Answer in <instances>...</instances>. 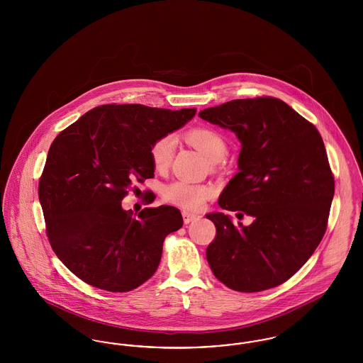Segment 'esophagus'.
Listing matches in <instances>:
<instances>
[{
	"label": "esophagus",
	"mask_w": 363,
	"mask_h": 363,
	"mask_svg": "<svg viewBox=\"0 0 363 363\" xmlns=\"http://www.w3.org/2000/svg\"><path fill=\"white\" fill-rule=\"evenodd\" d=\"M182 218H184V222L188 225L190 222H193V220L199 219L200 216H199V215H196V213L188 212V211H184V212H182Z\"/></svg>",
	"instance_id": "obj_1"
}]
</instances>
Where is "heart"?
<instances>
[{"label": "heart", "mask_w": 363, "mask_h": 363, "mask_svg": "<svg viewBox=\"0 0 363 363\" xmlns=\"http://www.w3.org/2000/svg\"><path fill=\"white\" fill-rule=\"evenodd\" d=\"M190 144L203 152L213 163L222 162L227 155L225 138L215 129L194 128L186 133ZM175 151V138L172 135H164L157 138L151 147V160L156 170L163 172L170 167ZM164 199L178 207L199 211L204 207L213 190L207 185H193L185 181H175L164 188Z\"/></svg>", "instance_id": "obj_1"}]
</instances>
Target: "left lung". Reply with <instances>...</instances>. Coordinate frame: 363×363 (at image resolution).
<instances>
[{
	"label": "left lung",
	"instance_id": "1",
	"mask_svg": "<svg viewBox=\"0 0 363 363\" xmlns=\"http://www.w3.org/2000/svg\"><path fill=\"white\" fill-rule=\"evenodd\" d=\"M199 117L240 138V173L222 191L219 206L255 219L246 227L220 212L207 215L216 227L208 264L231 290L274 289L311 259L328 225L335 178L323 138L272 96L230 101Z\"/></svg>",
	"mask_w": 363,
	"mask_h": 363
}]
</instances>
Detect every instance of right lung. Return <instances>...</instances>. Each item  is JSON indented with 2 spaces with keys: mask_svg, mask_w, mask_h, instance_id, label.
I'll return each instance as SVG.
<instances>
[{
  "mask_svg": "<svg viewBox=\"0 0 363 363\" xmlns=\"http://www.w3.org/2000/svg\"><path fill=\"white\" fill-rule=\"evenodd\" d=\"M194 114L104 104L54 138L38 188L46 234L57 257L86 284L126 293L155 274L164 238L184 225L181 212L160 206L133 215L121 201L154 177L156 140Z\"/></svg>",
  "mask_w": 363,
  "mask_h": 363,
  "instance_id": "right-lung-1",
  "label": "right lung"
}]
</instances>
